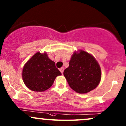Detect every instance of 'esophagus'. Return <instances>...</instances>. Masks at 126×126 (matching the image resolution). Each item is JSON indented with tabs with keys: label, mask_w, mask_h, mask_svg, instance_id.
I'll return each instance as SVG.
<instances>
[{
	"label": "esophagus",
	"mask_w": 126,
	"mask_h": 126,
	"mask_svg": "<svg viewBox=\"0 0 126 126\" xmlns=\"http://www.w3.org/2000/svg\"><path fill=\"white\" fill-rule=\"evenodd\" d=\"M63 70H64V68H63V67H61V68H59V71H61V73L63 74Z\"/></svg>",
	"instance_id": "obj_1"
}]
</instances>
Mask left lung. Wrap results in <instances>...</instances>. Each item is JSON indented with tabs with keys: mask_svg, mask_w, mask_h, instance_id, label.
Returning a JSON list of instances; mask_svg holds the SVG:
<instances>
[{
	"mask_svg": "<svg viewBox=\"0 0 126 126\" xmlns=\"http://www.w3.org/2000/svg\"><path fill=\"white\" fill-rule=\"evenodd\" d=\"M63 75L70 87L80 94L95 89L101 76L100 67L95 58L83 50L74 53Z\"/></svg>",
	"mask_w": 126,
	"mask_h": 126,
	"instance_id": "1",
	"label": "left lung"
}]
</instances>
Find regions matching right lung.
<instances>
[{"mask_svg": "<svg viewBox=\"0 0 126 126\" xmlns=\"http://www.w3.org/2000/svg\"><path fill=\"white\" fill-rule=\"evenodd\" d=\"M61 75L55 62L46 53H36L27 62L23 69L22 77L26 86L33 91L42 92L49 88L55 78Z\"/></svg>", "mask_w": 126, "mask_h": 126, "instance_id": "1", "label": "right lung"}]
</instances>
